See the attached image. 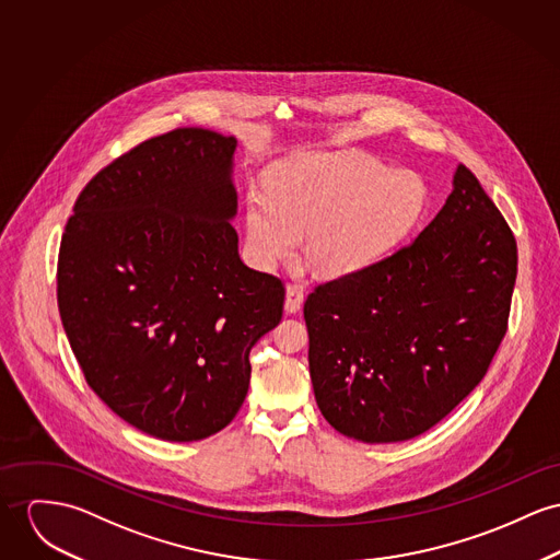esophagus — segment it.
I'll return each mask as SVG.
<instances>
[{"mask_svg": "<svg viewBox=\"0 0 560 560\" xmlns=\"http://www.w3.org/2000/svg\"><path fill=\"white\" fill-rule=\"evenodd\" d=\"M302 301H304V290L299 283H290L285 290V313H299Z\"/></svg>", "mask_w": 560, "mask_h": 560, "instance_id": "obj_1", "label": "esophagus"}]
</instances>
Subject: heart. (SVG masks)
Returning <instances> with one entry per match:
<instances>
[{
    "mask_svg": "<svg viewBox=\"0 0 560 560\" xmlns=\"http://www.w3.org/2000/svg\"><path fill=\"white\" fill-rule=\"evenodd\" d=\"M427 189L411 171H389L362 153L304 155L281 164L268 191L247 194V238L259 264L290 258L306 234V256L330 277L382 258L416 225Z\"/></svg>",
    "mask_w": 560,
    "mask_h": 560,
    "instance_id": "heart-1",
    "label": "heart"
}]
</instances>
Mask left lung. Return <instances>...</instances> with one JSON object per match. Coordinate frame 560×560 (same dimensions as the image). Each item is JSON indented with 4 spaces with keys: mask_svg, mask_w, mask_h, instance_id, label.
<instances>
[{
    "mask_svg": "<svg viewBox=\"0 0 560 560\" xmlns=\"http://www.w3.org/2000/svg\"><path fill=\"white\" fill-rule=\"evenodd\" d=\"M516 275L512 228L458 166L418 238L306 296L308 371L328 424L392 443L441 422L488 373Z\"/></svg>",
    "mask_w": 560,
    "mask_h": 560,
    "instance_id": "8db88e82",
    "label": "left lung"
}]
</instances>
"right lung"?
<instances>
[{"label":"right lung","instance_id":"add662e5","mask_svg":"<svg viewBox=\"0 0 560 560\" xmlns=\"http://www.w3.org/2000/svg\"><path fill=\"white\" fill-rule=\"evenodd\" d=\"M234 149L202 128L140 142L86 183L59 245L57 304L86 384L164 441L234 420L249 351L283 315V281L238 256Z\"/></svg>","mask_w":560,"mask_h":560}]
</instances>
